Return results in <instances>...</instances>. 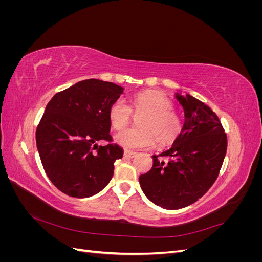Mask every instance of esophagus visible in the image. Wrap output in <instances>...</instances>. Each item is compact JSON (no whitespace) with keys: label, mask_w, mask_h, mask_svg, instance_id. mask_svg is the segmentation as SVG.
I'll return each mask as SVG.
<instances>
[{"label":"esophagus","mask_w":262,"mask_h":262,"mask_svg":"<svg viewBox=\"0 0 262 262\" xmlns=\"http://www.w3.org/2000/svg\"><path fill=\"white\" fill-rule=\"evenodd\" d=\"M123 154L125 157H130V158H133L137 156V153H134V152H132V150H128V149H125Z\"/></svg>","instance_id":"34e87169"}]
</instances>
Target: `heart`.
<instances>
[{"label": "heart", "instance_id": "obj_1", "mask_svg": "<svg viewBox=\"0 0 262 262\" xmlns=\"http://www.w3.org/2000/svg\"><path fill=\"white\" fill-rule=\"evenodd\" d=\"M172 101L164 94L146 91L137 94L132 105L123 99L115 100L109 108V122L116 130L129 124L132 112L139 116L138 128L125 129L116 134L115 141L125 148H146L156 142L158 146L172 143L184 129L181 116L176 113Z\"/></svg>", "mask_w": 262, "mask_h": 262}]
</instances>
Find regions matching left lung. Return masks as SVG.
<instances>
[{
	"instance_id": "1",
	"label": "left lung",
	"mask_w": 262,
	"mask_h": 262,
	"mask_svg": "<svg viewBox=\"0 0 262 262\" xmlns=\"http://www.w3.org/2000/svg\"><path fill=\"white\" fill-rule=\"evenodd\" d=\"M176 98L185 110L184 129L169 149L152 156V169L139 179L148 199L167 210L188 207L208 191L227 149L226 133L216 114L190 95L176 94Z\"/></svg>"
}]
</instances>
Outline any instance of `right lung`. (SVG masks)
Instances as JSON below:
<instances>
[{"instance_id": "right-lung-1", "label": "right lung", "mask_w": 262, "mask_h": 262, "mask_svg": "<svg viewBox=\"0 0 262 262\" xmlns=\"http://www.w3.org/2000/svg\"><path fill=\"white\" fill-rule=\"evenodd\" d=\"M122 92L121 86L91 78L57 93L47 105L36 143L47 176L63 193L89 198L112 180L123 149L113 143L108 113ZM101 139L108 144L98 147Z\"/></svg>"}]
</instances>
